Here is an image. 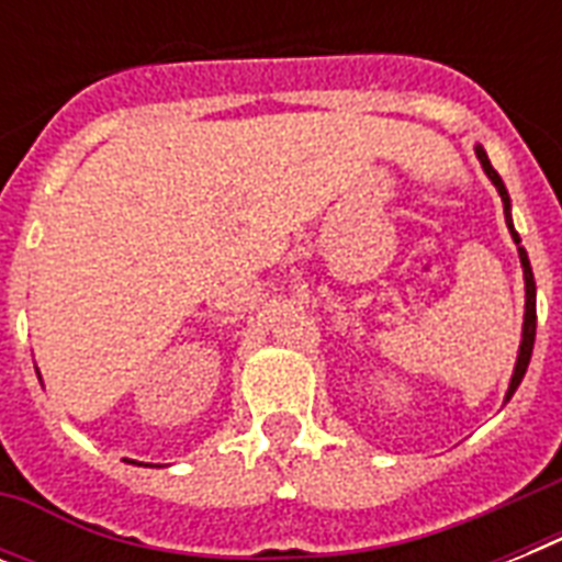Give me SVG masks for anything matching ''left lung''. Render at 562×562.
<instances>
[{"label":"left lung","instance_id":"left-lung-1","mask_svg":"<svg viewBox=\"0 0 562 562\" xmlns=\"http://www.w3.org/2000/svg\"><path fill=\"white\" fill-rule=\"evenodd\" d=\"M475 154H479L481 160V169H484V175H487L490 180H493V187L498 189V194H502V203H505V221H507V229H510V236H514L516 247H519V262H522V271H525V324H522V344H519V356H516V368H514V375H510V387H507V396L505 402L510 400L516 393V387H519V382L525 379V370H528V361H531V352H533V338H537V282H533V271H531V262H528V254H525L522 247V238H519V233L514 229V221H510V194H507L505 183H502V178H498V171L490 166L487 160V151L481 148V145H475Z\"/></svg>","mask_w":562,"mask_h":562}]
</instances>
